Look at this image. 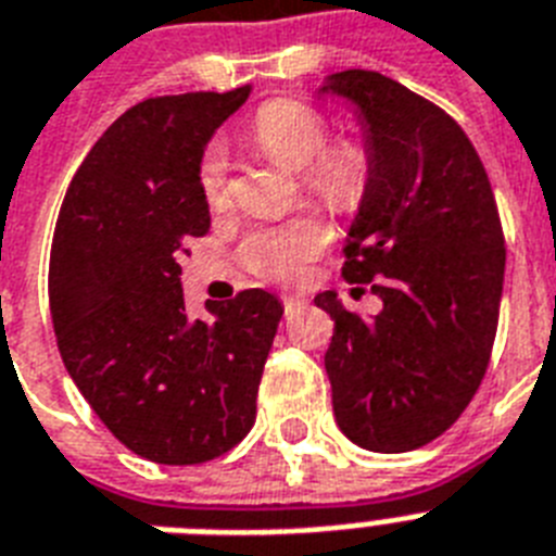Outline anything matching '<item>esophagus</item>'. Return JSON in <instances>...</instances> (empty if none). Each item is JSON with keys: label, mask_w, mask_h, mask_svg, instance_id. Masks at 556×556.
Wrapping results in <instances>:
<instances>
[{"label": "esophagus", "mask_w": 556, "mask_h": 556, "mask_svg": "<svg viewBox=\"0 0 556 556\" xmlns=\"http://www.w3.org/2000/svg\"><path fill=\"white\" fill-rule=\"evenodd\" d=\"M282 305H286V311H293V307L305 305V296H300V293H286V296H282Z\"/></svg>", "instance_id": "1"}]
</instances>
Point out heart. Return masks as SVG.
Wrapping results in <instances>:
<instances>
[{
    "mask_svg": "<svg viewBox=\"0 0 556 556\" xmlns=\"http://www.w3.org/2000/svg\"><path fill=\"white\" fill-rule=\"evenodd\" d=\"M254 141L286 169L302 172L307 194L336 212H353L370 189V152L358 141L330 143V124L316 106L300 98H274L251 121ZM200 191L217 206L228 194V155L220 143L208 147L200 161ZM330 242V228L319 217H296L260 228L242 242V260L256 277L291 282Z\"/></svg>",
    "mask_w": 556,
    "mask_h": 556,
    "instance_id": "b5f03b06",
    "label": "heart"
}]
</instances>
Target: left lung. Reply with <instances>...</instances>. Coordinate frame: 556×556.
Wrapping results in <instances>:
<instances>
[{
	"label": "left lung",
	"instance_id": "left-lung-1",
	"mask_svg": "<svg viewBox=\"0 0 556 556\" xmlns=\"http://www.w3.org/2000/svg\"><path fill=\"white\" fill-rule=\"evenodd\" d=\"M372 177L344 240L342 277L381 300L370 319L333 291L325 353L336 424L370 452H409L458 421L478 393L501 314L506 245L486 169L464 129L404 84L344 70ZM365 291V288H356Z\"/></svg>",
	"mask_w": 556,
	"mask_h": 556
}]
</instances>
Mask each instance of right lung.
I'll return each instance as SVG.
<instances>
[{
	"instance_id": "right-lung-1",
	"label": "right lung",
	"mask_w": 556,
	"mask_h": 556,
	"mask_svg": "<svg viewBox=\"0 0 556 556\" xmlns=\"http://www.w3.org/2000/svg\"><path fill=\"white\" fill-rule=\"evenodd\" d=\"M251 87L147 98L70 180L50 249V314L70 379L121 444L155 464L220 458L249 435L282 319L263 288L186 316L180 260L212 226L200 161Z\"/></svg>"
}]
</instances>
